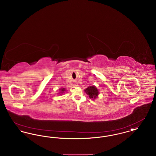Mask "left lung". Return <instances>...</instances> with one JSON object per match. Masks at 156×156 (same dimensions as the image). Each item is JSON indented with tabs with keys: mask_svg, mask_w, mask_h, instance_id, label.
<instances>
[{
	"mask_svg": "<svg viewBox=\"0 0 156 156\" xmlns=\"http://www.w3.org/2000/svg\"><path fill=\"white\" fill-rule=\"evenodd\" d=\"M85 92L88 95L90 99H96L98 94H99V90H98L96 87L95 86H90L88 87L86 89H85Z\"/></svg>",
	"mask_w": 156,
	"mask_h": 156,
	"instance_id": "8db88e82",
	"label": "left lung"
}]
</instances>
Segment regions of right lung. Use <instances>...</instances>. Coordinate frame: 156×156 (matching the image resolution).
Wrapping results in <instances>:
<instances>
[{
    "instance_id": "1",
    "label": "right lung",
    "mask_w": 156,
    "mask_h": 156,
    "mask_svg": "<svg viewBox=\"0 0 156 156\" xmlns=\"http://www.w3.org/2000/svg\"><path fill=\"white\" fill-rule=\"evenodd\" d=\"M66 90V89H65V88H61V89H59V91H60V92L58 93V94H61L60 95H61V94H62Z\"/></svg>"
}]
</instances>
